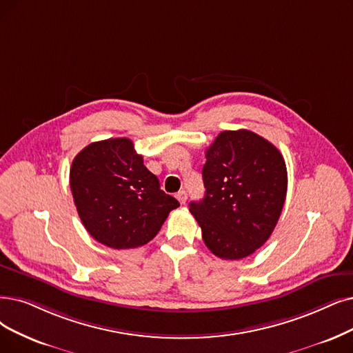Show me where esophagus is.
Listing matches in <instances>:
<instances>
[{
    "instance_id": "esophagus-1",
    "label": "esophagus",
    "mask_w": 353,
    "mask_h": 353,
    "mask_svg": "<svg viewBox=\"0 0 353 353\" xmlns=\"http://www.w3.org/2000/svg\"><path fill=\"white\" fill-rule=\"evenodd\" d=\"M176 199H178V201L181 203V204H185V201H187V199H188V194H187V191H179L178 194H176Z\"/></svg>"
}]
</instances>
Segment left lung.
I'll return each mask as SVG.
<instances>
[{"label":"left lung","instance_id":"left-lung-1","mask_svg":"<svg viewBox=\"0 0 353 353\" xmlns=\"http://www.w3.org/2000/svg\"><path fill=\"white\" fill-rule=\"evenodd\" d=\"M201 201L190 203L205 246L221 259H243L272 234L287 195L281 152L250 130L221 132L205 152Z\"/></svg>","mask_w":353,"mask_h":353}]
</instances>
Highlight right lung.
<instances>
[{"instance_id":"add662e5","label":"right lung","mask_w":353,"mask_h":353,"mask_svg":"<svg viewBox=\"0 0 353 353\" xmlns=\"http://www.w3.org/2000/svg\"><path fill=\"white\" fill-rule=\"evenodd\" d=\"M70 191L87 232L112 249L143 246L158 234L179 203L161 190L130 139L83 148L69 172Z\"/></svg>"}]
</instances>
